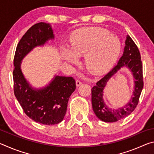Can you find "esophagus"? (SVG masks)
Here are the masks:
<instances>
[{
    "label": "esophagus",
    "mask_w": 154,
    "mask_h": 154,
    "mask_svg": "<svg viewBox=\"0 0 154 154\" xmlns=\"http://www.w3.org/2000/svg\"><path fill=\"white\" fill-rule=\"evenodd\" d=\"M82 84V82H81V81H79V80H77L76 81V85L77 87H79V85H81Z\"/></svg>",
    "instance_id": "obj_1"
}]
</instances>
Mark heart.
<instances>
[{"label":"heart","mask_w":154,"mask_h":154,"mask_svg":"<svg viewBox=\"0 0 154 154\" xmlns=\"http://www.w3.org/2000/svg\"><path fill=\"white\" fill-rule=\"evenodd\" d=\"M120 42L116 36L102 28L78 30L70 38L69 48L62 47L61 58L77 65L84 56L85 65L92 74H102L113 66L120 51Z\"/></svg>","instance_id":"1"}]
</instances>
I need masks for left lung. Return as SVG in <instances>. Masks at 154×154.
<instances>
[{"label": "left lung", "mask_w": 154, "mask_h": 154, "mask_svg": "<svg viewBox=\"0 0 154 154\" xmlns=\"http://www.w3.org/2000/svg\"><path fill=\"white\" fill-rule=\"evenodd\" d=\"M124 67L128 69L134 77V87L133 96L124 106L112 109L109 108L103 100V89L110 78ZM143 88V66L139 49L130 36L126 35L123 54L118 63L92 88L93 111L99 119L105 122H115L120 120L129 116L137 107Z\"/></svg>", "instance_id": "obj_1"}]
</instances>
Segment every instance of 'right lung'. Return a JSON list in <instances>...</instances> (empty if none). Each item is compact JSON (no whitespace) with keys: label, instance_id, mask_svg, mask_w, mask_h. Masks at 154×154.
<instances>
[{"label":"right lung","instance_id":"obj_1","mask_svg":"<svg viewBox=\"0 0 154 154\" xmlns=\"http://www.w3.org/2000/svg\"><path fill=\"white\" fill-rule=\"evenodd\" d=\"M54 38L50 24L39 22L33 25L18 43L14 60L15 97L28 117L45 125L57 124L63 120L68 101L76 88L75 81L72 77L54 75L45 86L33 87L23 74L21 65L31 51L43 47Z\"/></svg>","mask_w":154,"mask_h":154}]
</instances>
